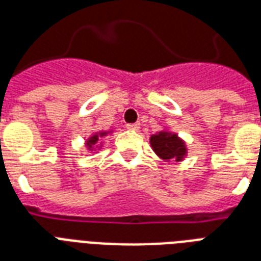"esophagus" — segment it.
<instances>
[{
    "instance_id": "34e87169",
    "label": "esophagus",
    "mask_w": 261,
    "mask_h": 261,
    "mask_svg": "<svg viewBox=\"0 0 261 261\" xmlns=\"http://www.w3.org/2000/svg\"><path fill=\"white\" fill-rule=\"evenodd\" d=\"M126 127H127V130H130V131H138L141 124H139V123H131V124H127Z\"/></svg>"
}]
</instances>
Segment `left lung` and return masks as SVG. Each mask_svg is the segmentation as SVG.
Returning a JSON list of instances; mask_svg holds the SVG:
<instances>
[{"label": "left lung", "instance_id": "left-lung-1", "mask_svg": "<svg viewBox=\"0 0 261 261\" xmlns=\"http://www.w3.org/2000/svg\"><path fill=\"white\" fill-rule=\"evenodd\" d=\"M153 150L162 157L163 160H180L186 153L184 142L178 138V135L170 134V133H159L156 135H152L150 138Z\"/></svg>", "mask_w": 261, "mask_h": 261}]
</instances>
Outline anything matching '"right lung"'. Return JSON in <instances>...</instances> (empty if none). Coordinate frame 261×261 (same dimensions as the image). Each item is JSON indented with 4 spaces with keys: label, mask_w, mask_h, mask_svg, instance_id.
Wrapping results in <instances>:
<instances>
[{
    "label": "right lung",
    "mask_w": 261,
    "mask_h": 261,
    "mask_svg": "<svg viewBox=\"0 0 261 261\" xmlns=\"http://www.w3.org/2000/svg\"><path fill=\"white\" fill-rule=\"evenodd\" d=\"M102 135H104V133H102V134H101V137H102ZM98 135H94V137H91L90 138V141H89V142H87V145H89V146H90L91 148V145H94L95 142H97V141H98Z\"/></svg>",
    "instance_id": "obj_1"
}]
</instances>
